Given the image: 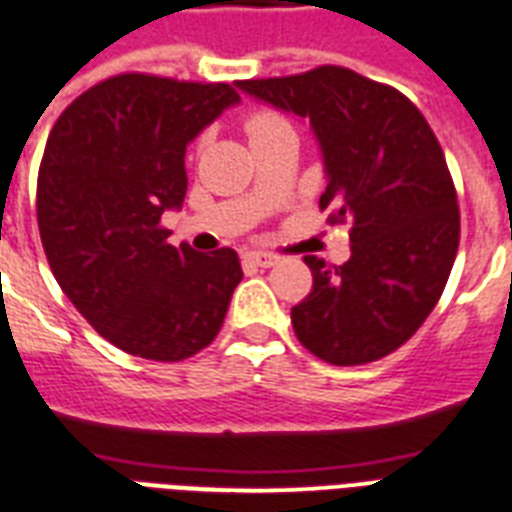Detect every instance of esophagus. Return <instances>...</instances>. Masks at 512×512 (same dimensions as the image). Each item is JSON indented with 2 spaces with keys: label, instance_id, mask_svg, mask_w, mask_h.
<instances>
[{
  "label": "esophagus",
  "instance_id": "esophagus-1",
  "mask_svg": "<svg viewBox=\"0 0 512 512\" xmlns=\"http://www.w3.org/2000/svg\"><path fill=\"white\" fill-rule=\"evenodd\" d=\"M248 259L256 264V267H275L277 264V256L275 253H267V251H248Z\"/></svg>",
  "mask_w": 512,
  "mask_h": 512
}]
</instances>
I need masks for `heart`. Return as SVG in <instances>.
<instances>
[{
    "instance_id": "b5f03b06",
    "label": "heart",
    "mask_w": 512,
    "mask_h": 512,
    "mask_svg": "<svg viewBox=\"0 0 512 512\" xmlns=\"http://www.w3.org/2000/svg\"><path fill=\"white\" fill-rule=\"evenodd\" d=\"M283 128H291L288 122L280 117V114L275 112H256L251 114L248 120H245V133H248V138L253 141H259V138L269 136V133H275V130H283Z\"/></svg>"
}]
</instances>
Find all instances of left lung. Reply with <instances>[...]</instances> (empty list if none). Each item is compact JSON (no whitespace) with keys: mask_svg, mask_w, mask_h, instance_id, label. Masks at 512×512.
Masks as SVG:
<instances>
[{"mask_svg":"<svg viewBox=\"0 0 512 512\" xmlns=\"http://www.w3.org/2000/svg\"><path fill=\"white\" fill-rule=\"evenodd\" d=\"M243 93L310 122L331 224L350 221V259L304 256L312 291L291 310L299 342L334 366L371 363L427 320L459 248L454 181L438 138L395 87L342 66L243 79Z\"/></svg>","mask_w":512,"mask_h":512,"instance_id":"obj_1","label":"left lung"}]
</instances>
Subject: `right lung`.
<instances>
[{
	"instance_id": "right-lung-1",
	"label": "right lung",
	"mask_w": 512,
	"mask_h": 512,
	"mask_svg": "<svg viewBox=\"0 0 512 512\" xmlns=\"http://www.w3.org/2000/svg\"><path fill=\"white\" fill-rule=\"evenodd\" d=\"M240 95L227 82L120 74L82 93L50 130L37 221L55 280L114 347L146 360L205 350L243 280L232 248L168 243L160 219L186 194V146Z\"/></svg>"
}]
</instances>
